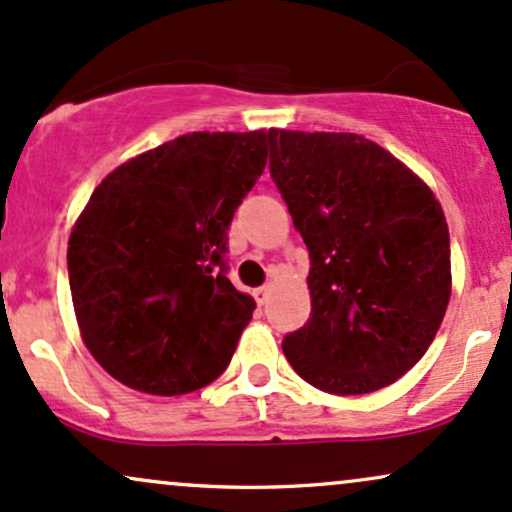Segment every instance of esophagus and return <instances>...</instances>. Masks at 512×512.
Masks as SVG:
<instances>
[{"mask_svg":"<svg viewBox=\"0 0 512 512\" xmlns=\"http://www.w3.org/2000/svg\"><path fill=\"white\" fill-rule=\"evenodd\" d=\"M269 296H272V284H264V286H260V289L255 291V298H257V303H260V305L267 303Z\"/></svg>","mask_w":512,"mask_h":512,"instance_id":"esophagus-1","label":"esophagus"}]
</instances>
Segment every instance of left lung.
I'll use <instances>...</instances> for the list:
<instances>
[{
	"label": "left lung",
	"instance_id": "8db88e82",
	"mask_svg": "<svg viewBox=\"0 0 512 512\" xmlns=\"http://www.w3.org/2000/svg\"><path fill=\"white\" fill-rule=\"evenodd\" d=\"M269 168L310 252V320L286 334L284 356L332 395L395 383L436 339L452 293L436 195L351 132L274 129Z\"/></svg>",
	"mask_w": 512,
	"mask_h": 512
}]
</instances>
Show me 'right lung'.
<instances>
[{
    "label": "right lung",
    "mask_w": 512,
    "mask_h": 512,
    "mask_svg": "<svg viewBox=\"0 0 512 512\" xmlns=\"http://www.w3.org/2000/svg\"><path fill=\"white\" fill-rule=\"evenodd\" d=\"M274 129L192 132L101 180L67 248L76 325L108 375L175 397L226 370L255 301L223 274L226 231Z\"/></svg>",
    "instance_id": "right-lung-1"
}]
</instances>
